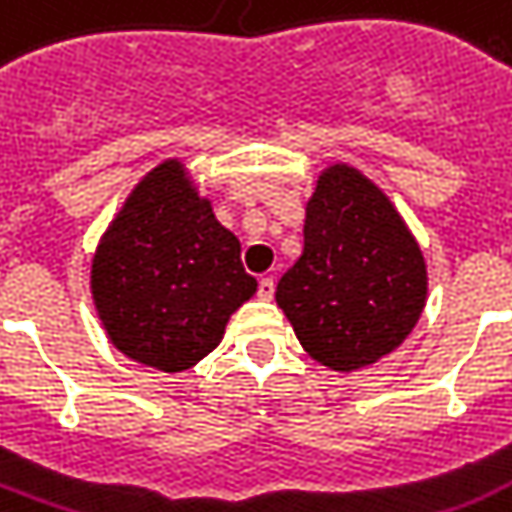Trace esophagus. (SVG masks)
Here are the masks:
<instances>
[{
	"instance_id": "esophagus-1",
	"label": "esophagus",
	"mask_w": 512,
	"mask_h": 512,
	"mask_svg": "<svg viewBox=\"0 0 512 512\" xmlns=\"http://www.w3.org/2000/svg\"><path fill=\"white\" fill-rule=\"evenodd\" d=\"M273 292H276V284H273L271 276L260 279V284H257V295H260V300H271Z\"/></svg>"
}]
</instances>
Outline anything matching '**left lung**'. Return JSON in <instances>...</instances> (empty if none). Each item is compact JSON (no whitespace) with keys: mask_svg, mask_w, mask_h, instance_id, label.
I'll use <instances>...</instances> for the list:
<instances>
[{"mask_svg":"<svg viewBox=\"0 0 512 512\" xmlns=\"http://www.w3.org/2000/svg\"><path fill=\"white\" fill-rule=\"evenodd\" d=\"M303 255L276 303L305 353L335 372L377 364L409 337L428 300L422 249L380 185L329 164L305 204Z\"/></svg>","mask_w":512,"mask_h":512,"instance_id":"left-lung-1","label":"left lung"}]
</instances>
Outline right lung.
Returning a JSON list of instances; mask_svg holds the SVG:
<instances>
[{
    "mask_svg": "<svg viewBox=\"0 0 512 512\" xmlns=\"http://www.w3.org/2000/svg\"><path fill=\"white\" fill-rule=\"evenodd\" d=\"M90 289L114 348L175 374L220 345L257 281L241 265L239 239L220 225L185 164L164 159L100 236Z\"/></svg>",
    "mask_w": 512,
    "mask_h": 512,
    "instance_id": "add662e5",
    "label": "right lung"
}]
</instances>
